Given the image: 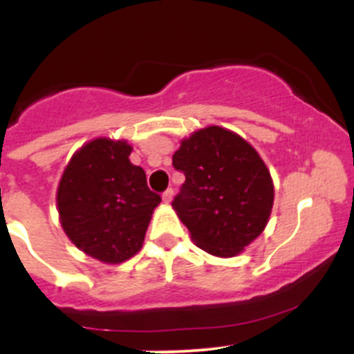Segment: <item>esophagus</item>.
<instances>
[{
    "label": "esophagus",
    "instance_id": "34e87169",
    "mask_svg": "<svg viewBox=\"0 0 354 354\" xmlns=\"http://www.w3.org/2000/svg\"><path fill=\"white\" fill-rule=\"evenodd\" d=\"M173 195H174L173 188H167V190L162 194V202L164 203H169L171 200H173Z\"/></svg>",
    "mask_w": 354,
    "mask_h": 354
}]
</instances>
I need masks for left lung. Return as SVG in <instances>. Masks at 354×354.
<instances>
[{
	"instance_id": "left-lung-1",
	"label": "left lung",
	"mask_w": 354,
	"mask_h": 354,
	"mask_svg": "<svg viewBox=\"0 0 354 354\" xmlns=\"http://www.w3.org/2000/svg\"><path fill=\"white\" fill-rule=\"evenodd\" d=\"M173 166L185 174L173 209L198 248L234 257L267 226L272 178L240 135L221 127L195 131L174 152Z\"/></svg>"
}]
</instances>
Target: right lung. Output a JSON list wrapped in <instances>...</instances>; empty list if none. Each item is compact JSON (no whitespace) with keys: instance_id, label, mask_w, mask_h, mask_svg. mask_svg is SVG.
<instances>
[{"instance_id":"1","label":"right lung","mask_w":354,"mask_h":354,"mask_svg":"<svg viewBox=\"0 0 354 354\" xmlns=\"http://www.w3.org/2000/svg\"><path fill=\"white\" fill-rule=\"evenodd\" d=\"M124 140L95 138L77 151L58 187V212L77 248L104 263L133 257L160 197L147 187L145 171L128 159Z\"/></svg>"}]
</instances>
